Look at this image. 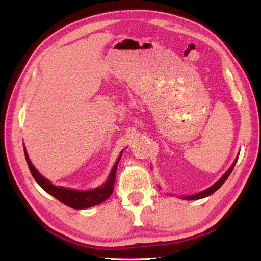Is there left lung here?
<instances>
[{
	"label": "left lung",
	"mask_w": 261,
	"mask_h": 261,
	"mask_svg": "<svg viewBox=\"0 0 261 261\" xmlns=\"http://www.w3.org/2000/svg\"><path fill=\"white\" fill-rule=\"evenodd\" d=\"M237 160H238V158L234 160V162H233V164H232L231 167L228 169V171H226V173H225L222 177H221V178H220L218 181H216L214 185H212L211 187L206 188V190L203 191V192H199V193H197V194H194V195H191V196H184L182 198H184V199H199V198L206 197V196L211 195V194H213L214 192L218 191L219 188L224 184V181H225L226 179H228V177L230 176L231 171L233 170V168H234V165H236V163H237Z\"/></svg>",
	"instance_id": "8db88e82"
}]
</instances>
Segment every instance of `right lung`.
<instances>
[{
    "label": "right lung",
    "instance_id": "obj_1",
    "mask_svg": "<svg viewBox=\"0 0 261 261\" xmlns=\"http://www.w3.org/2000/svg\"><path fill=\"white\" fill-rule=\"evenodd\" d=\"M122 152L120 153V157L118 158L115 165L113 166L112 171H111V174L109 176L108 180L105 181V184H103L102 186H99L97 188H94V190H91V191H76V190H73V188H66L62 186L53 185L50 181L46 179L45 177H43L35 168V166H33L32 163L30 162L29 156H28L24 148V156H25L28 167H29L31 175L38 182V185L42 187L43 190L50 194V195H53L55 198H57L59 202H62L65 205H67V206L71 208H76V210H83V208L94 206V205H97L99 203L104 202L105 199H108L111 196V194H112L113 188H114L116 168H118V163L122 156Z\"/></svg>",
    "mask_w": 261,
    "mask_h": 261
}]
</instances>
